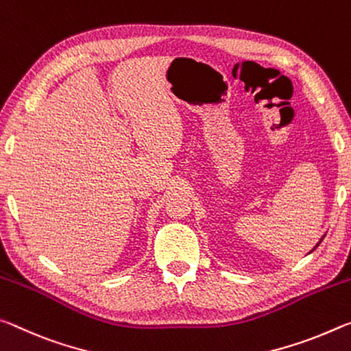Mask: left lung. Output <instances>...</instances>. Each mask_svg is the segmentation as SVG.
Segmentation results:
<instances>
[{
	"mask_svg": "<svg viewBox=\"0 0 351 351\" xmlns=\"http://www.w3.org/2000/svg\"><path fill=\"white\" fill-rule=\"evenodd\" d=\"M320 243H322V239H320ZM317 245H319V244H317ZM317 245H315V247H314V249H313V250H315V249H317Z\"/></svg>",
	"mask_w": 351,
	"mask_h": 351,
	"instance_id": "left-lung-1",
	"label": "left lung"
}]
</instances>
